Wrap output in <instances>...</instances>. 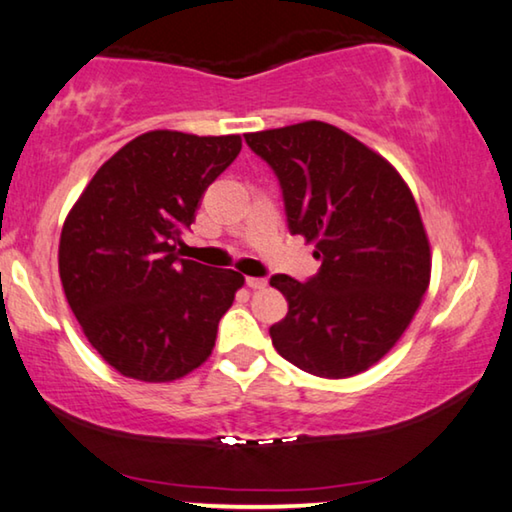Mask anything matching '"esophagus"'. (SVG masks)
Returning <instances> with one entry per match:
<instances>
[{
  "mask_svg": "<svg viewBox=\"0 0 512 512\" xmlns=\"http://www.w3.org/2000/svg\"><path fill=\"white\" fill-rule=\"evenodd\" d=\"M246 285H248L250 289H264L266 285H269V280H266V278H253V276H248V278H246Z\"/></svg>",
  "mask_w": 512,
  "mask_h": 512,
  "instance_id": "1",
  "label": "esophagus"
}]
</instances>
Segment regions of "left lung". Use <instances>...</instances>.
Masks as SVG:
<instances>
[{
  "label": "left lung",
  "instance_id": "1",
  "mask_svg": "<svg viewBox=\"0 0 512 512\" xmlns=\"http://www.w3.org/2000/svg\"><path fill=\"white\" fill-rule=\"evenodd\" d=\"M246 142L278 177L289 232L315 241L322 262L305 282L271 276L289 303L273 347L315 377H354L391 352L430 285L414 195L386 158L324 121Z\"/></svg>",
  "mask_w": 512,
  "mask_h": 512
}]
</instances>
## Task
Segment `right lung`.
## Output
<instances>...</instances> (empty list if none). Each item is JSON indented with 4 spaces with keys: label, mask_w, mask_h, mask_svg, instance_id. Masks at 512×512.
I'll return each instance as SVG.
<instances>
[{
    "label": "right lung",
    "mask_w": 512,
    "mask_h": 512,
    "mask_svg": "<svg viewBox=\"0 0 512 512\" xmlns=\"http://www.w3.org/2000/svg\"><path fill=\"white\" fill-rule=\"evenodd\" d=\"M239 135L151 131L89 181L59 239L66 301L91 347L124 377L172 381L207 361L243 276L181 259L202 195Z\"/></svg>",
    "instance_id": "right-lung-1"
}]
</instances>
